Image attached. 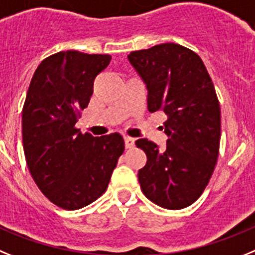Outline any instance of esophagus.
<instances>
[{
    "label": "esophagus",
    "mask_w": 255,
    "mask_h": 255,
    "mask_svg": "<svg viewBox=\"0 0 255 255\" xmlns=\"http://www.w3.org/2000/svg\"><path fill=\"white\" fill-rule=\"evenodd\" d=\"M125 145H126V147H127V149H132V147L134 146V138L126 136L125 137Z\"/></svg>",
    "instance_id": "obj_1"
}]
</instances>
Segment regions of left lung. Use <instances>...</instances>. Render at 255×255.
<instances>
[{"label":"left lung","instance_id":"obj_1","mask_svg":"<svg viewBox=\"0 0 255 255\" xmlns=\"http://www.w3.org/2000/svg\"><path fill=\"white\" fill-rule=\"evenodd\" d=\"M128 60L147 88L150 113L164 112L167 147L136 141L147 161L138 170L146 198L165 209H182L199 199L220 152L221 108L204 63L194 51L161 43L133 51Z\"/></svg>","mask_w":255,"mask_h":255}]
</instances>
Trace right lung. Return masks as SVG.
Returning <instances> with one entry per match:
<instances>
[{"mask_svg": "<svg viewBox=\"0 0 255 255\" xmlns=\"http://www.w3.org/2000/svg\"><path fill=\"white\" fill-rule=\"evenodd\" d=\"M110 55L63 51L33 74L23 106V146L33 180L46 198L66 210L100 198L125 151L119 133L94 137L75 128L87 108L96 75Z\"/></svg>", "mask_w": 255, "mask_h": 255, "instance_id": "obj_1", "label": "right lung"}]
</instances>
